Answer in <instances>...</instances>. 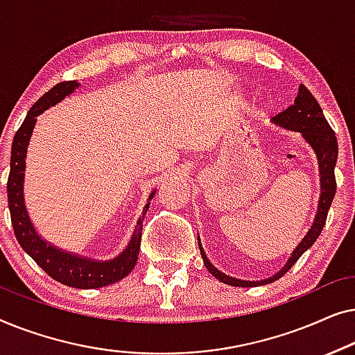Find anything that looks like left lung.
<instances>
[{"label":"left lung","instance_id":"1","mask_svg":"<svg viewBox=\"0 0 355 355\" xmlns=\"http://www.w3.org/2000/svg\"><path fill=\"white\" fill-rule=\"evenodd\" d=\"M271 121L286 130L300 132L305 142H307L310 145V148L313 150L315 157H317L320 173V200L317 215H315V220L312 223V226H310L309 232L304 236V239L299 242V245L295 247L283 268H281L278 273L270 276V278L260 281H245L239 278H232V276L223 273V271L218 270L216 266H213L211 261L208 260L205 250H203L202 247L200 237H197L198 249H200L203 263H205L207 270L210 271L218 281L230 286H236V288H255V286L273 283V281L279 279L281 276H284L286 271H289L291 266L299 260V257L302 255L305 250L310 249V247L313 245V242L318 239L320 232H322L324 223H327V215L329 207H331L334 193H336L334 166H336L338 159V142L336 137H334L333 129L329 128L328 121L324 119L323 111L320 108L318 101L315 100V96L307 90V87L300 84L299 94L295 96L294 105H291L288 110L283 111V113L275 116Z\"/></svg>","mask_w":355,"mask_h":355}]
</instances>
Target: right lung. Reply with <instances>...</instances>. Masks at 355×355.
<instances>
[{
  "mask_svg": "<svg viewBox=\"0 0 355 355\" xmlns=\"http://www.w3.org/2000/svg\"><path fill=\"white\" fill-rule=\"evenodd\" d=\"M80 84L77 80L60 82V84L48 90L35 105L28 110L24 123L14 135L11 148V171L8 178V205L11 211V223L14 234L24 250L35 260V263L50 275L53 279L60 281L61 284L71 286L77 289H96L118 283L125 278L137 263L140 250V237H142V223L150 207L155 192L152 191L147 203H145L142 215L139 216L135 230L130 236V241L125 249L111 260H95L89 257L72 254L53 245L51 242L38 234L35 226L28 216L26 198H24V181H26V158L27 148L31 142L33 128L37 124V118L43 111L55 106L74 94V90Z\"/></svg>",
  "mask_w": 355,
  "mask_h": 355,
  "instance_id": "add662e5",
  "label": "right lung"
}]
</instances>
